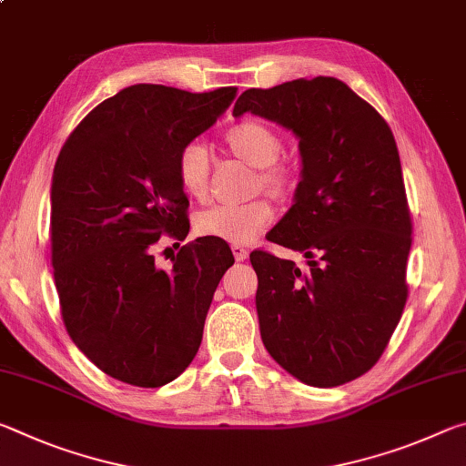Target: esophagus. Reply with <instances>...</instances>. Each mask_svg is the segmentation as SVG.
I'll list each match as a JSON object with an SVG mask.
<instances>
[{
    "label": "esophagus",
    "instance_id": "1",
    "mask_svg": "<svg viewBox=\"0 0 466 466\" xmlns=\"http://www.w3.org/2000/svg\"><path fill=\"white\" fill-rule=\"evenodd\" d=\"M232 252H234V258L236 261H244V258H248V250L240 247V244H234L232 247Z\"/></svg>",
    "mask_w": 466,
    "mask_h": 466
}]
</instances>
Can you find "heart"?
<instances>
[{"mask_svg":"<svg viewBox=\"0 0 466 466\" xmlns=\"http://www.w3.org/2000/svg\"><path fill=\"white\" fill-rule=\"evenodd\" d=\"M226 147L238 160L257 168L255 188L265 191L275 199H286L296 187V168L281 162L283 137L271 125L248 119L226 133ZM177 180L183 191L197 201L209 193L211 162L208 147L199 141H188L178 149L175 162ZM273 219L271 205L265 199H255L242 205H211L195 216V232L209 238L244 244L261 234Z\"/></svg>","mask_w":466,"mask_h":466,"instance_id":"heart-1","label":"heart"}]
</instances>
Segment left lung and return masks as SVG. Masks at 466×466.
Masks as SVG:
<instances>
[{"mask_svg":"<svg viewBox=\"0 0 466 466\" xmlns=\"http://www.w3.org/2000/svg\"><path fill=\"white\" fill-rule=\"evenodd\" d=\"M252 113L299 139L302 180L267 240L304 252L309 271L250 252L265 350L304 384L356 380L389 345L407 302L411 211L394 136L378 110L337 77L250 88Z\"/></svg>","mask_w":466,"mask_h":466,"instance_id":"1","label":"left lung"}]
</instances>
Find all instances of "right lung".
I'll return each mask as SVG.
<instances>
[{"label": "right lung", "mask_w": 466, "mask_h": 466, "mask_svg": "<svg viewBox=\"0 0 466 466\" xmlns=\"http://www.w3.org/2000/svg\"><path fill=\"white\" fill-rule=\"evenodd\" d=\"M234 98V86L193 94L136 84L92 108L61 147L51 185L61 317L84 356L116 380L157 389L199 350L232 250L205 236L180 247L164 271L154 244L164 234L187 238L177 154Z\"/></svg>", "instance_id": "1"}]
</instances>
